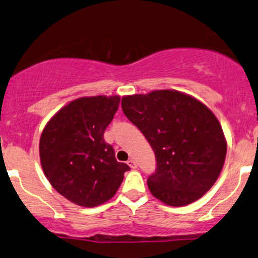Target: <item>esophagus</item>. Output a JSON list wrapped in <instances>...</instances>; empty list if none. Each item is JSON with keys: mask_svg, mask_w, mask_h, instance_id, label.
I'll return each instance as SVG.
<instances>
[{"mask_svg": "<svg viewBox=\"0 0 258 258\" xmlns=\"http://www.w3.org/2000/svg\"><path fill=\"white\" fill-rule=\"evenodd\" d=\"M128 165H129V167L132 169H135V168H137V163H136V161L134 159H132V160H129L128 161Z\"/></svg>", "mask_w": 258, "mask_h": 258, "instance_id": "1", "label": "esophagus"}]
</instances>
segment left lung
I'll return each instance as SVG.
<instances>
[{
  "label": "left lung",
  "mask_w": 258,
  "mask_h": 258,
  "mask_svg": "<svg viewBox=\"0 0 258 258\" xmlns=\"http://www.w3.org/2000/svg\"><path fill=\"white\" fill-rule=\"evenodd\" d=\"M122 109L149 142L156 170L150 193L169 206H185L215 185L226 156L217 117L195 97L176 90L124 96Z\"/></svg>",
  "instance_id": "obj_1"
}]
</instances>
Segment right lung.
<instances>
[{"label":"right lung","instance_id":"add662e5","mask_svg":"<svg viewBox=\"0 0 258 258\" xmlns=\"http://www.w3.org/2000/svg\"><path fill=\"white\" fill-rule=\"evenodd\" d=\"M119 96L80 97L49 119L40 137V162L56 192L76 205L95 207L116 195L129 170L104 141Z\"/></svg>","mask_w":258,"mask_h":258}]
</instances>
